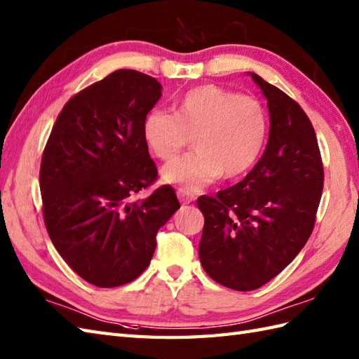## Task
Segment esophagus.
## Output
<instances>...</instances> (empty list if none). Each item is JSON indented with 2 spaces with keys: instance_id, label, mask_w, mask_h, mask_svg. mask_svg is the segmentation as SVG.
Listing matches in <instances>:
<instances>
[{
  "instance_id": "1",
  "label": "esophagus",
  "mask_w": 359,
  "mask_h": 359,
  "mask_svg": "<svg viewBox=\"0 0 359 359\" xmlns=\"http://www.w3.org/2000/svg\"><path fill=\"white\" fill-rule=\"evenodd\" d=\"M177 197L180 198L182 205H188V203H191L196 198V196L191 193V191L185 189V188H179L177 189Z\"/></svg>"
}]
</instances>
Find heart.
Here are the masks:
<instances>
[{"label": "heart", "instance_id": "1", "mask_svg": "<svg viewBox=\"0 0 359 359\" xmlns=\"http://www.w3.org/2000/svg\"><path fill=\"white\" fill-rule=\"evenodd\" d=\"M142 135L151 153L171 161L194 136L196 151L165 165V182L198 191L217 180L237 179L254 168L268 137V114L258 99L217 86L188 90L174 114L149 111Z\"/></svg>", "mask_w": 359, "mask_h": 359}]
</instances>
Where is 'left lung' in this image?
Returning a JSON list of instances; mask_svg holds the SVG:
<instances>
[{
  "mask_svg": "<svg viewBox=\"0 0 359 359\" xmlns=\"http://www.w3.org/2000/svg\"><path fill=\"white\" fill-rule=\"evenodd\" d=\"M249 74L268 99V145L237 185L197 198L205 217L200 263L219 285L241 292L266 285L302 251L324 185L318 142L303 108L258 74Z\"/></svg>",
  "mask_w": 359,
  "mask_h": 359,
  "instance_id": "obj_1",
  "label": "left lung"
}]
</instances>
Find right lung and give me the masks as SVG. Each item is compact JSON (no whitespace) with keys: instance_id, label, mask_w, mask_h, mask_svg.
I'll return each mask as SVG.
<instances>
[{"instance_id":"right-lung-1","label":"right lung","mask_w":359,"mask_h":359,"mask_svg":"<svg viewBox=\"0 0 359 359\" xmlns=\"http://www.w3.org/2000/svg\"><path fill=\"white\" fill-rule=\"evenodd\" d=\"M161 96L154 78L116 70L70 97L44 148L39 187L48 237L97 287L136 280L151 262L157 231L180 208L168 185L131 202L157 179L142 123Z\"/></svg>"}]
</instances>
